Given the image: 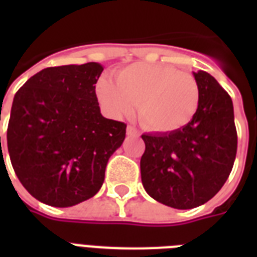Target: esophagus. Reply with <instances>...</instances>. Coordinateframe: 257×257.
<instances>
[{"mask_svg":"<svg viewBox=\"0 0 257 257\" xmlns=\"http://www.w3.org/2000/svg\"><path fill=\"white\" fill-rule=\"evenodd\" d=\"M126 135L128 136H139V131L135 126H132V125H128L126 126Z\"/></svg>","mask_w":257,"mask_h":257,"instance_id":"1","label":"esophagus"}]
</instances>
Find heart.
I'll return each instance as SVG.
<instances>
[{"label":"heart","instance_id":"b5f03b06","mask_svg":"<svg viewBox=\"0 0 257 257\" xmlns=\"http://www.w3.org/2000/svg\"><path fill=\"white\" fill-rule=\"evenodd\" d=\"M114 81L101 77L96 84L98 102L108 114H131L139 104L141 122L153 132L183 128L199 108L196 78L164 64L139 62L118 70Z\"/></svg>","mask_w":257,"mask_h":257}]
</instances>
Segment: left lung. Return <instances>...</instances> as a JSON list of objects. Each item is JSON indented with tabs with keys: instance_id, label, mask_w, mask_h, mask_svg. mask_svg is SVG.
I'll use <instances>...</instances> for the list:
<instances>
[{
	"instance_id": "obj_1",
	"label": "left lung",
	"mask_w": 257,
	"mask_h": 257,
	"mask_svg": "<svg viewBox=\"0 0 257 257\" xmlns=\"http://www.w3.org/2000/svg\"><path fill=\"white\" fill-rule=\"evenodd\" d=\"M199 108L185 126L175 132L143 135L141 181L159 203L191 209L221 189L237 151L233 104L215 77L199 70Z\"/></svg>"
}]
</instances>
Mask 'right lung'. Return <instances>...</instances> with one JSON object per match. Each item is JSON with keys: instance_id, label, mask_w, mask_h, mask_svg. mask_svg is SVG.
<instances>
[{"instance_id": "right-lung-1", "label": "right lung", "mask_w": 257, "mask_h": 257, "mask_svg": "<svg viewBox=\"0 0 257 257\" xmlns=\"http://www.w3.org/2000/svg\"><path fill=\"white\" fill-rule=\"evenodd\" d=\"M102 70L97 62L46 68L14 96L6 135L10 161L41 203L65 208L93 197L124 141L126 124L100 112L96 82Z\"/></svg>"}]
</instances>
